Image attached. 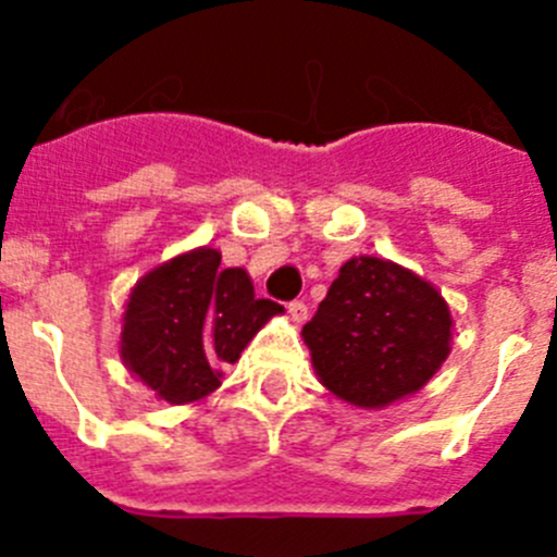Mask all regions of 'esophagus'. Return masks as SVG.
<instances>
[{
  "label": "esophagus",
  "mask_w": 557,
  "mask_h": 557,
  "mask_svg": "<svg viewBox=\"0 0 557 557\" xmlns=\"http://www.w3.org/2000/svg\"><path fill=\"white\" fill-rule=\"evenodd\" d=\"M287 312H289V318H293V323H298V326H301V323H307V318H309V307L304 301H293L287 307Z\"/></svg>",
  "instance_id": "34e87169"
}]
</instances>
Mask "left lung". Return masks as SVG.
Returning a JSON list of instances; mask_svg holds the SVG:
<instances>
[{
    "label": "left lung",
    "instance_id": "1",
    "mask_svg": "<svg viewBox=\"0 0 557 557\" xmlns=\"http://www.w3.org/2000/svg\"><path fill=\"white\" fill-rule=\"evenodd\" d=\"M301 334L329 393L379 410L421 391L444 366L451 312L444 295L412 270L354 256Z\"/></svg>",
    "mask_w": 557,
    "mask_h": 557
}]
</instances>
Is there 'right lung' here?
<instances>
[{"instance_id": "1", "label": "right lung", "mask_w": 557, "mask_h": 557, "mask_svg": "<svg viewBox=\"0 0 557 557\" xmlns=\"http://www.w3.org/2000/svg\"><path fill=\"white\" fill-rule=\"evenodd\" d=\"M220 250L195 248L152 268L131 289L120 357L156 396L191 405L220 387L253 334L284 307L256 298L243 268H220Z\"/></svg>"}]
</instances>
